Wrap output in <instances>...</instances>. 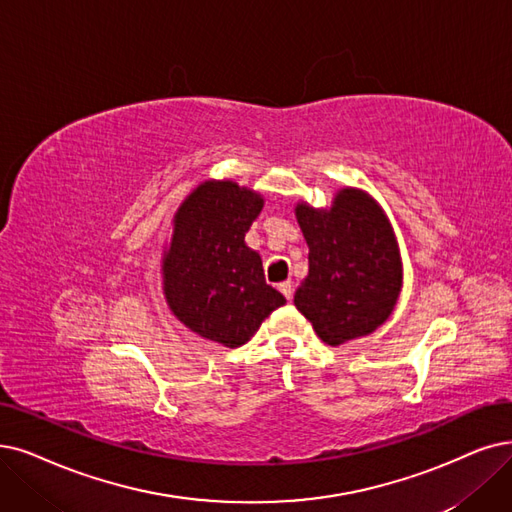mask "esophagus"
<instances>
[{
    "instance_id": "esophagus-1",
    "label": "esophagus",
    "mask_w": 512,
    "mask_h": 512,
    "mask_svg": "<svg viewBox=\"0 0 512 512\" xmlns=\"http://www.w3.org/2000/svg\"><path fill=\"white\" fill-rule=\"evenodd\" d=\"M279 292L288 298V300H292V296H294V288H292V281H283V283H279Z\"/></svg>"
}]
</instances>
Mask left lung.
<instances>
[{"mask_svg":"<svg viewBox=\"0 0 512 512\" xmlns=\"http://www.w3.org/2000/svg\"><path fill=\"white\" fill-rule=\"evenodd\" d=\"M296 218L309 245L296 309L330 346L372 334L401 292L399 248L382 208L363 191L342 189L330 210L298 203Z\"/></svg>","mask_w":512,"mask_h":512,"instance_id":"obj_1","label":"left lung"}]
</instances>
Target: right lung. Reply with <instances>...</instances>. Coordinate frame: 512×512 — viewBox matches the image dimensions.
<instances>
[{
	"mask_svg": "<svg viewBox=\"0 0 512 512\" xmlns=\"http://www.w3.org/2000/svg\"><path fill=\"white\" fill-rule=\"evenodd\" d=\"M262 197L231 180L199 185L182 203L163 258V294L195 334L224 346L248 342L285 298L264 279L245 233Z\"/></svg>",
	"mask_w": 512,
	"mask_h": 512,
	"instance_id": "1",
	"label": "right lung"
}]
</instances>
